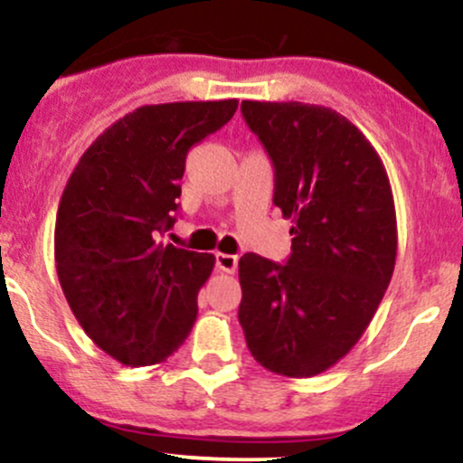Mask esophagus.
<instances>
[{
    "label": "esophagus",
    "mask_w": 463,
    "mask_h": 463,
    "mask_svg": "<svg viewBox=\"0 0 463 463\" xmlns=\"http://www.w3.org/2000/svg\"><path fill=\"white\" fill-rule=\"evenodd\" d=\"M238 267V256L232 253H216V269L222 273H233Z\"/></svg>",
    "instance_id": "obj_1"
}]
</instances>
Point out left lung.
Wrapping results in <instances>:
<instances>
[{"label":"left lung","instance_id":"left-lung-1","mask_svg":"<svg viewBox=\"0 0 463 463\" xmlns=\"http://www.w3.org/2000/svg\"><path fill=\"white\" fill-rule=\"evenodd\" d=\"M273 164V203L290 218V256L238 262V321L262 367L326 372L370 326L396 264V207L385 165L350 119L304 102L241 105Z\"/></svg>","mask_w":463,"mask_h":463}]
</instances>
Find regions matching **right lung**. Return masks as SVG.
<instances>
[{
  "instance_id": "obj_1",
  "label": "right lung",
  "mask_w": 463,
  "mask_h": 463,
  "mask_svg": "<svg viewBox=\"0 0 463 463\" xmlns=\"http://www.w3.org/2000/svg\"><path fill=\"white\" fill-rule=\"evenodd\" d=\"M238 100L146 105L119 118L67 181L54 230L61 288L90 339L124 365H155L196 321L212 253L165 245L188 150L230 122Z\"/></svg>"
}]
</instances>
